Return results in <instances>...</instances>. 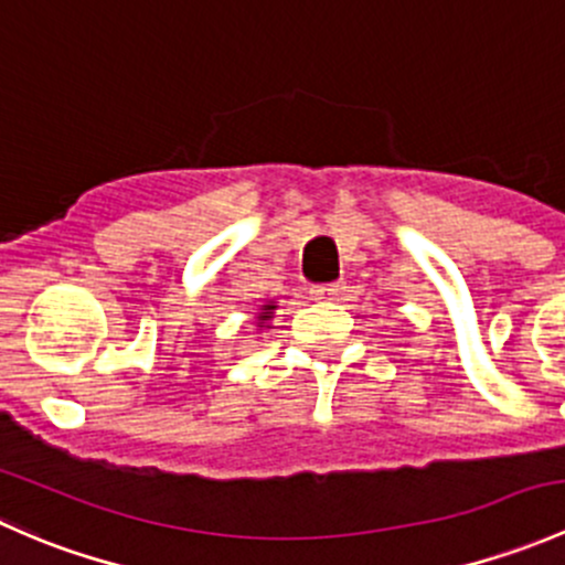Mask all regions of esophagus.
Masks as SVG:
<instances>
[{
  "mask_svg": "<svg viewBox=\"0 0 565 565\" xmlns=\"http://www.w3.org/2000/svg\"><path fill=\"white\" fill-rule=\"evenodd\" d=\"M342 294H345V282H323L310 288V296L318 301H337Z\"/></svg>",
  "mask_w": 565,
  "mask_h": 565,
  "instance_id": "34e87169",
  "label": "esophagus"
}]
</instances>
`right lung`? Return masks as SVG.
Returning a JSON list of instances; mask_svg holds the SVG:
<instances>
[{
	"instance_id": "add662e5",
	"label": "right lung",
	"mask_w": 565,
	"mask_h": 565,
	"mask_svg": "<svg viewBox=\"0 0 565 565\" xmlns=\"http://www.w3.org/2000/svg\"><path fill=\"white\" fill-rule=\"evenodd\" d=\"M271 310H275V305H271V301H269V305H264V307H260V312H258V321H260V323L271 321Z\"/></svg>"
}]
</instances>
